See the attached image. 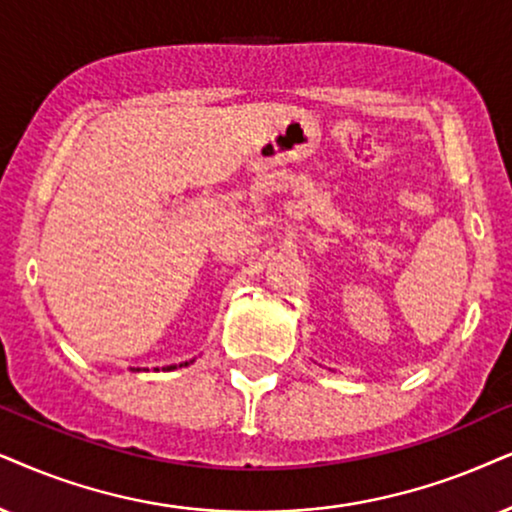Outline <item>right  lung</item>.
<instances>
[{"mask_svg":"<svg viewBox=\"0 0 512 512\" xmlns=\"http://www.w3.org/2000/svg\"><path fill=\"white\" fill-rule=\"evenodd\" d=\"M181 366H189V361H184V364H179V368H181ZM174 368H177V364L167 366V368H163V371H174Z\"/></svg>","mask_w":512,"mask_h":512,"instance_id":"add662e5","label":"right lung"}]
</instances>
